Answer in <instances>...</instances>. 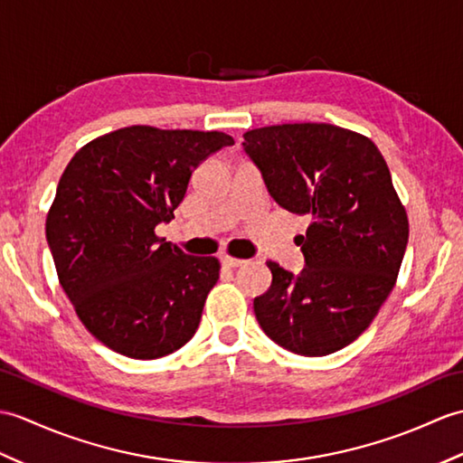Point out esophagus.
<instances>
[{
	"label": "esophagus",
	"instance_id": "obj_1",
	"mask_svg": "<svg viewBox=\"0 0 463 463\" xmlns=\"http://www.w3.org/2000/svg\"><path fill=\"white\" fill-rule=\"evenodd\" d=\"M246 260H241V258H234V256H229V254H222L221 256V264L227 266V268H239L242 266Z\"/></svg>",
	"mask_w": 463,
	"mask_h": 463
}]
</instances>
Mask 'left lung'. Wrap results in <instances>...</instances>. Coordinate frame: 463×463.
<instances>
[{"mask_svg":"<svg viewBox=\"0 0 463 463\" xmlns=\"http://www.w3.org/2000/svg\"><path fill=\"white\" fill-rule=\"evenodd\" d=\"M242 147L278 205L311 219L304 270L268 262L258 324L296 354L335 353L371 326L402 264L408 217L389 165L369 137L331 124L256 128Z\"/></svg>","mask_w":463,"mask_h":463,"instance_id":"8db88e82","label":"left lung"}]
</instances>
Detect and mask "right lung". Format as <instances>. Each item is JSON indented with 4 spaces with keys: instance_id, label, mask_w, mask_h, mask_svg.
Wrapping results in <instances>:
<instances>
[{
    "instance_id": "add662e5",
    "label": "right lung",
    "mask_w": 463,
    "mask_h": 463,
    "mask_svg": "<svg viewBox=\"0 0 463 463\" xmlns=\"http://www.w3.org/2000/svg\"><path fill=\"white\" fill-rule=\"evenodd\" d=\"M234 139L222 132L130 126L80 147L47 214L59 282L79 319L112 351L157 359L195 335L219 280L214 256L156 234L174 219L191 174Z\"/></svg>"
}]
</instances>
